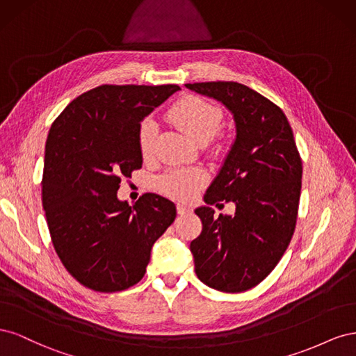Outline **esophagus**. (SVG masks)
<instances>
[{"label": "esophagus", "instance_id": "34e87169", "mask_svg": "<svg viewBox=\"0 0 356 356\" xmlns=\"http://www.w3.org/2000/svg\"><path fill=\"white\" fill-rule=\"evenodd\" d=\"M177 212H178V215H188V213H191V211H190V208L188 207H186V204H182V203H178L177 204Z\"/></svg>", "mask_w": 356, "mask_h": 356}]
</instances>
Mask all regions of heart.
Returning a JSON list of instances; mask_svg holds the SVG:
<instances>
[{"instance_id": "b5f03b06", "label": "heart", "mask_w": 356, "mask_h": 356, "mask_svg": "<svg viewBox=\"0 0 356 356\" xmlns=\"http://www.w3.org/2000/svg\"><path fill=\"white\" fill-rule=\"evenodd\" d=\"M168 120L197 144H207L217 135L222 122L220 106L197 96H187L170 106ZM157 126L145 118L138 131V148L144 159L152 157L156 145ZM208 175L202 169H174L159 181V190L177 200H190L207 184Z\"/></svg>"}]
</instances>
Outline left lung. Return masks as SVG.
<instances>
[{
	"label": "left lung",
	"instance_id": "8db88e82",
	"mask_svg": "<svg viewBox=\"0 0 356 356\" xmlns=\"http://www.w3.org/2000/svg\"><path fill=\"white\" fill-rule=\"evenodd\" d=\"M233 113L236 141L196 209L203 229L190 245L200 281L243 293L270 275L293 238L301 191V157L276 104L236 81L186 84ZM234 201L235 217H213L212 204ZM223 206V205H222Z\"/></svg>",
	"mask_w": 356,
	"mask_h": 356
}]
</instances>
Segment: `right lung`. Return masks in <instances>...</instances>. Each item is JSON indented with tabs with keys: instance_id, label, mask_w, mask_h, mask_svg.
I'll use <instances>...</instances> for the list:
<instances>
[{
	"instance_id": "add662e5",
	"label": "right lung",
	"mask_w": 356,
	"mask_h": 356,
	"mask_svg": "<svg viewBox=\"0 0 356 356\" xmlns=\"http://www.w3.org/2000/svg\"><path fill=\"white\" fill-rule=\"evenodd\" d=\"M177 84H102L75 98L51 127L41 179L51 243L70 275L98 293H117L145 275L153 243L177 217L170 200L145 193L134 207L117 199L141 169L143 118Z\"/></svg>"
}]
</instances>
